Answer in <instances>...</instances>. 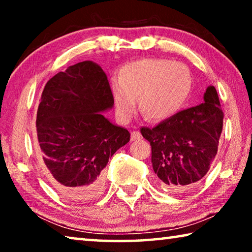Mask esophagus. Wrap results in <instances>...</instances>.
Returning a JSON list of instances; mask_svg holds the SVG:
<instances>
[{
  "mask_svg": "<svg viewBox=\"0 0 252 252\" xmlns=\"http://www.w3.org/2000/svg\"><path fill=\"white\" fill-rule=\"evenodd\" d=\"M141 138H142V135L139 131H132L131 132V141H136V140H140Z\"/></svg>",
  "mask_w": 252,
  "mask_h": 252,
  "instance_id": "obj_1",
  "label": "esophagus"
}]
</instances>
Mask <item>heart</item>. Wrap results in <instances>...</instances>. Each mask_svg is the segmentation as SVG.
Masks as SVG:
<instances>
[{
    "instance_id": "1",
    "label": "heart",
    "mask_w": 252,
    "mask_h": 252,
    "mask_svg": "<svg viewBox=\"0 0 252 252\" xmlns=\"http://www.w3.org/2000/svg\"><path fill=\"white\" fill-rule=\"evenodd\" d=\"M191 88V75L181 63L164 59H142L126 63L113 80L111 89L116 109L122 120L139 111L149 121H162L182 108Z\"/></svg>"
}]
</instances>
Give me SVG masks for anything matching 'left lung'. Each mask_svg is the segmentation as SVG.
Returning a JSON list of instances; mask_svg holds the SVG:
<instances>
[{"label": "left lung", "instance_id": "8db88e82", "mask_svg": "<svg viewBox=\"0 0 252 252\" xmlns=\"http://www.w3.org/2000/svg\"><path fill=\"white\" fill-rule=\"evenodd\" d=\"M223 112L215 87H209L201 104L182 110L141 134L150 142L157 181L174 192L194 187L208 173L218 151Z\"/></svg>", "mask_w": 252, "mask_h": 252}]
</instances>
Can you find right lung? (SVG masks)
I'll return each mask as SVG.
<instances>
[{
  "instance_id": "add662e5",
  "label": "right lung",
  "mask_w": 252,
  "mask_h": 252,
  "mask_svg": "<svg viewBox=\"0 0 252 252\" xmlns=\"http://www.w3.org/2000/svg\"><path fill=\"white\" fill-rule=\"evenodd\" d=\"M114 103L108 76L91 61L48 81L36 113L37 155L45 177L74 202L95 198L109 158L130 141V132L101 112Z\"/></svg>"
}]
</instances>
